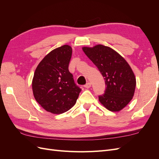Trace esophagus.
<instances>
[{
	"instance_id": "esophagus-1",
	"label": "esophagus",
	"mask_w": 159,
	"mask_h": 159,
	"mask_svg": "<svg viewBox=\"0 0 159 159\" xmlns=\"http://www.w3.org/2000/svg\"><path fill=\"white\" fill-rule=\"evenodd\" d=\"M91 84L90 82H88L85 85H84V87L85 88H91Z\"/></svg>"
}]
</instances>
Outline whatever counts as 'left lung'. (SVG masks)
I'll use <instances>...</instances> for the list:
<instances>
[{"instance_id": "8db88e82", "label": "left lung", "mask_w": 159, "mask_h": 159, "mask_svg": "<svg viewBox=\"0 0 159 159\" xmlns=\"http://www.w3.org/2000/svg\"><path fill=\"white\" fill-rule=\"evenodd\" d=\"M83 51L104 78L106 88L99 100L111 111H119L133 97L136 79L126 60L109 47L97 45L84 47Z\"/></svg>"}]
</instances>
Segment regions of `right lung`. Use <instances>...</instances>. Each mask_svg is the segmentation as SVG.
<instances>
[{"instance_id": "1", "label": "right lung", "mask_w": 159, "mask_h": 159, "mask_svg": "<svg viewBox=\"0 0 159 159\" xmlns=\"http://www.w3.org/2000/svg\"><path fill=\"white\" fill-rule=\"evenodd\" d=\"M71 54L68 45L57 48L43 58L35 70L33 94L47 111L54 114L66 112L78 98L81 89L68 70Z\"/></svg>"}]
</instances>
